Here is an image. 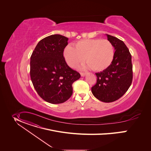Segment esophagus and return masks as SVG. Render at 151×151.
Instances as JSON below:
<instances>
[{
  "label": "esophagus",
  "mask_w": 151,
  "mask_h": 151,
  "mask_svg": "<svg viewBox=\"0 0 151 151\" xmlns=\"http://www.w3.org/2000/svg\"><path fill=\"white\" fill-rule=\"evenodd\" d=\"M80 74H81V76L82 77H84V76L86 75V73H81Z\"/></svg>",
  "instance_id": "obj_1"
}]
</instances>
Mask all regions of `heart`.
<instances>
[{
  "instance_id": "b5f03b06",
  "label": "heart",
  "mask_w": 151,
  "mask_h": 151,
  "mask_svg": "<svg viewBox=\"0 0 151 151\" xmlns=\"http://www.w3.org/2000/svg\"><path fill=\"white\" fill-rule=\"evenodd\" d=\"M63 55L66 63L71 67H76L84 59L88 64L84 68L101 71L111 63L114 58V47L108 40H83L76 43L74 47L66 46Z\"/></svg>"
}]
</instances>
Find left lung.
<instances>
[{
    "label": "left lung",
    "instance_id": "left-lung-1",
    "mask_svg": "<svg viewBox=\"0 0 151 151\" xmlns=\"http://www.w3.org/2000/svg\"><path fill=\"white\" fill-rule=\"evenodd\" d=\"M115 52L110 65L96 73V84L91 88L92 93L98 100L112 102L121 98L129 89L132 80V65L129 50L122 41L106 34Z\"/></svg>",
    "mask_w": 151,
    "mask_h": 151
}]
</instances>
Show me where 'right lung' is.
Returning <instances> with one entry per match:
<instances>
[{"mask_svg": "<svg viewBox=\"0 0 151 151\" xmlns=\"http://www.w3.org/2000/svg\"><path fill=\"white\" fill-rule=\"evenodd\" d=\"M68 39L55 34L41 40L30 59V76L34 88L44 101L62 104L73 93V83L78 80L79 73L67 65L63 56Z\"/></svg>", "mask_w": 151, "mask_h": 151, "instance_id": "add662e5", "label": "right lung"}]
</instances>
